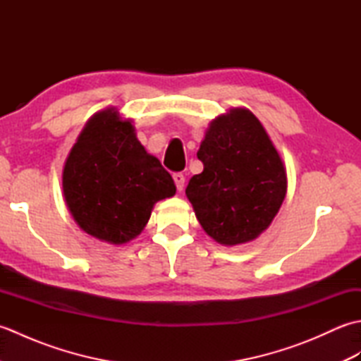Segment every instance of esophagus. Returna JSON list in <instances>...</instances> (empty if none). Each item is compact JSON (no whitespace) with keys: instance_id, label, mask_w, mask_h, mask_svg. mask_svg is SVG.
Returning <instances> with one entry per match:
<instances>
[{"instance_id":"34e87169","label":"esophagus","mask_w":361,"mask_h":361,"mask_svg":"<svg viewBox=\"0 0 361 361\" xmlns=\"http://www.w3.org/2000/svg\"><path fill=\"white\" fill-rule=\"evenodd\" d=\"M173 180H175L176 189L183 190V188H185V175H183L181 172H176V173H173Z\"/></svg>"}]
</instances>
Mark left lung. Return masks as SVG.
Returning a JSON list of instances; mask_svg holds the SVG:
<instances>
[{
	"instance_id": "obj_1",
	"label": "left lung",
	"mask_w": 361,
	"mask_h": 361,
	"mask_svg": "<svg viewBox=\"0 0 361 361\" xmlns=\"http://www.w3.org/2000/svg\"><path fill=\"white\" fill-rule=\"evenodd\" d=\"M203 172L186 195L203 229L221 245L265 231L287 192V175L265 128L250 110L233 109L212 122L197 152Z\"/></svg>"
}]
</instances>
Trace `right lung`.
Masks as SVG:
<instances>
[{
	"instance_id": "right-lung-1",
	"label": "right lung",
	"mask_w": 361,
	"mask_h": 361,
	"mask_svg": "<svg viewBox=\"0 0 361 361\" xmlns=\"http://www.w3.org/2000/svg\"><path fill=\"white\" fill-rule=\"evenodd\" d=\"M171 173L137 141L118 111L94 114L82 130L63 169L68 208L83 231L126 243L140 234L153 204L175 194Z\"/></svg>"
}]
</instances>
